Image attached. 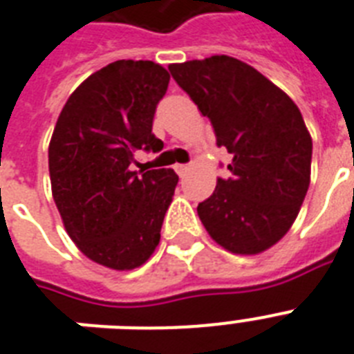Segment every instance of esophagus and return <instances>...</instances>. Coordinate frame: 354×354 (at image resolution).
I'll return each mask as SVG.
<instances>
[{
  "label": "esophagus",
  "instance_id": "esophagus-1",
  "mask_svg": "<svg viewBox=\"0 0 354 354\" xmlns=\"http://www.w3.org/2000/svg\"><path fill=\"white\" fill-rule=\"evenodd\" d=\"M174 169H175V171H177V174L180 175V177H183V175L188 174V169H190V166H188V164H175Z\"/></svg>",
  "mask_w": 354,
  "mask_h": 354
}]
</instances>
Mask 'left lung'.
Wrapping results in <instances>:
<instances>
[{
  "mask_svg": "<svg viewBox=\"0 0 354 354\" xmlns=\"http://www.w3.org/2000/svg\"><path fill=\"white\" fill-rule=\"evenodd\" d=\"M175 82L234 155L230 177L199 203L206 232L225 250L254 256L289 232L310 183L313 138L292 98L232 56L169 64Z\"/></svg>",
  "mask_w": 354,
  "mask_h": 354,
  "instance_id": "left-lung-1",
  "label": "left lung"
}]
</instances>
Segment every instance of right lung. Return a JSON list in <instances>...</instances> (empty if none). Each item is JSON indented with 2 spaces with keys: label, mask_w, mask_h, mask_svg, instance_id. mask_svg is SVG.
<instances>
[{
  "label": "right lung",
  "mask_w": 354,
  "mask_h": 354,
  "mask_svg": "<svg viewBox=\"0 0 354 354\" xmlns=\"http://www.w3.org/2000/svg\"><path fill=\"white\" fill-rule=\"evenodd\" d=\"M168 82L155 62H113L71 93L50 137V190L65 232L102 267L133 270L160 241L179 177L133 162L138 149H162L151 126Z\"/></svg>",
  "instance_id": "1"
}]
</instances>
